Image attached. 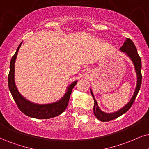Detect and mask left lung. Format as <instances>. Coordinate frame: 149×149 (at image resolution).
Masks as SVG:
<instances>
[{"label":"left lung","instance_id":"1","mask_svg":"<svg viewBox=\"0 0 149 149\" xmlns=\"http://www.w3.org/2000/svg\"><path fill=\"white\" fill-rule=\"evenodd\" d=\"M120 50L122 52H126L128 56L131 58V59L132 60V61L134 63L135 70H136V73L137 75V86L135 88V91L133 94V96L131 98V100L128 104L126 105L125 107H124L123 108L120 109V111H117L116 113H105L102 112L100 111V109L98 108L97 106V103L95 98H94L93 94L92 93L91 90V93L92 94V96L93 97L94 100V107H93V113L95 116L102 122H109L111 120H113L116 118H118L120 116H122V114L125 113L129 109L131 108V107L132 106L133 102H134L136 96L138 93L139 90H140L141 84H142V72H141V69H142V61H141V58L139 56V54H137V51L136 49V47L134 45V43L133 42V41L130 38H127V40L124 45H122V47L120 48Z\"/></svg>","mask_w":149,"mask_h":149}]
</instances>
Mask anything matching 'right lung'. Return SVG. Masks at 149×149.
<instances>
[{"label":"right lung","instance_id":"add662e5","mask_svg":"<svg viewBox=\"0 0 149 149\" xmlns=\"http://www.w3.org/2000/svg\"><path fill=\"white\" fill-rule=\"evenodd\" d=\"M21 43L18 46L16 53L11 60L10 67H9L10 69H9L8 75L9 88L15 102L18 106V109L24 114L31 117V118H37V119H49V118L59 116L62 113L65 111V109H67L71 91L76 84L77 81L73 82L69 86L67 93L64 95V97H62L57 102L49 104L40 105L33 104V103L30 102L26 99H24L18 91L14 83V63Z\"/></svg>","mask_w":149,"mask_h":149}]
</instances>
